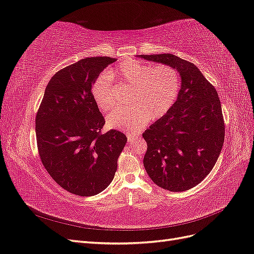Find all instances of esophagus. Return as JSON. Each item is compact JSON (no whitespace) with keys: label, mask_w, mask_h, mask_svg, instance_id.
Returning <instances> with one entry per match:
<instances>
[{"label":"esophagus","mask_w":254,"mask_h":254,"mask_svg":"<svg viewBox=\"0 0 254 254\" xmlns=\"http://www.w3.org/2000/svg\"><path fill=\"white\" fill-rule=\"evenodd\" d=\"M136 137H137V136H136V135H134V134H132V133H127V140H128V142H129V143H132V142H134Z\"/></svg>","instance_id":"1"}]
</instances>
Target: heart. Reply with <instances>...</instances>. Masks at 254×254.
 I'll return each instance as SVG.
<instances>
[{
    "label": "heart",
    "mask_w": 254,
    "mask_h": 254,
    "mask_svg": "<svg viewBox=\"0 0 254 254\" xmlns=\"http://www.w3.org/2000/svg\"><path fill=\"white\" fill-rule=\"evenodd\" d=\"M102 75L92 86V97L97 108L107 112L115 101L111 79L129 89L127 109H117L107 115L106 124L110 129L136 131L148 121H157L171 110L178 97L180 76L168 64L151 66L136 60H125Z\"/></svg>",
    "instance_id": "heart-1"
}]
</instances>
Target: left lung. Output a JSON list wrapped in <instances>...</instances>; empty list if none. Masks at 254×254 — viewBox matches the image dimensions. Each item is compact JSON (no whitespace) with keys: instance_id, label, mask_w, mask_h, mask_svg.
I'll return each mask as SVG.
<instances>
[{"instance_id":"obj_1","label":"left lung","mask_w":254,"mask_h":254,"mask_svg":"<svg viewBox=\"0 0 254 254\" xmlns=\"http://www.w3.org/2000/svg\"><path fill=\"white\" fill-rule=\"evenodd\" d=\"M168 64L180 74L175 104L143 133L147 143L144 167L158 187L172 191L194 188L210 174L225 140L218 94L199 68L173 54L139 55Z\"/></svg>"}]
</instances>
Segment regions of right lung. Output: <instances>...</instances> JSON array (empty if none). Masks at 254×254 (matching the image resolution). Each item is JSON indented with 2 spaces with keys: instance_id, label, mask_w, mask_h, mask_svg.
<instances>
[{
  "instance_id": "add662e5",
  "label": "right lung",
  "mask_w": 254,
  "mask_h": 254,
  "mask_svg": "<svg viewBox=\"0 0 254 254\" xmlns=\"http://www.w3.org/2000/svg\"><path fill=\"white\" fill-rule=\"evenodd\" d=\"M111 57L84 58L51 78L36 115L42 164L59 186L78 196L101 193L114 178L127 137L118 130L103 133V114L92 86Z\"/></svg>"
}]
</instances>
